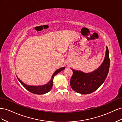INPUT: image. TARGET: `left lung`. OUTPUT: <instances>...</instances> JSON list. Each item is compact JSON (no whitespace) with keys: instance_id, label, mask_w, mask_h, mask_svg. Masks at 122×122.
Instances as JSON below:
<instances>
[{"instance_id":"8db88e82","label":"left lung","mask_w":122,"mask_h":122,"mask_svg":"<svg viewBox=\"0 0 122 122\" xmlns=\"http://www.w3.org/2000/svg\"><path fill=\"white\" fill-rule=\"evenodd\" d=\"M109 65V51L106 47L104 61L96 71L90 73H84L72 69L73 74L70 80V86L77 93L82 94L93 93L104 82L108 75Z\"/></svg>"}]
</instances>
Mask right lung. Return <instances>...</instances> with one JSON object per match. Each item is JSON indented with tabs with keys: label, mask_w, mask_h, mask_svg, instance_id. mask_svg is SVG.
<instances>
[{
	"label": "right lung",
	"mask_w": 122,
	"mask_h": 122,
	"mask_svg": "<svg viewBox=\"0 0 122 122\" xmlns=\"http://www.w3.org/2000/svg\"><path fill=\"white\" fill-rule=\"evenodd\" d=\"M65 69V67H62L60 69L56 70V71H55L53 74L51 80L48 83H47L45 85H44V86H29V85H27L26 84L23 83L19 78H18V77H17V79L22 84V86L26 88V89L28 90L29 92H30V93H32L35 94H38V95L44 94L48 93V92H49L51 90V88H52L53 86V79L54 76L56 75L59 72H60L61 71H62V70H64Z\"/></svg>",
	"instance_id": "obj_1"
}]
</instances>
